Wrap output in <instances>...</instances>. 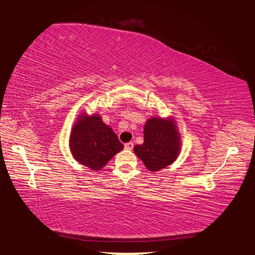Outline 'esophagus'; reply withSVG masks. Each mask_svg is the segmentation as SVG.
<instances>
[{"instance_id": "1", "label": "esophagus", "mask_w": 255, "mask_h": 255, "mask_svg": "<svg viewBox=\"0 0 255 255\" xmlns=\"http://www.w3.org/2000/svg\"><path fill=\"white\" fill-rule=\"evenodd\" d=\"M124 147H126V148L128 149V150H131V149H133V147H134V144H133V142L126 143V144H124Z\"/></svg>"}]
</instances>
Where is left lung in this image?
Here are the masks:
<instances>
[{
  "label": "left lung",
  "instance_id": "8db88e82",
  "mask_svg": "<svg viewBox=\"0 0 255 255\" xmlns=\"http://www.w3.org/2000/svg\"><path fill=\"white\" fill-rule=\"evenodd\" d=\"M180 133L174 118H149L144 126V143L135 145L134 153L150 171L173 164L179 156Z\"/></svg>",
  "mask_w": 255,
  "mask_h": 255
}]
</instances>
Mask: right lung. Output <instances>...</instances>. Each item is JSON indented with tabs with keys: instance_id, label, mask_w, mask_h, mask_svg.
<instances>
[{
	"instance_id": "1",
	"label": "right lung",
	"mask_w": 255,
	"mask_h": 255,
	"mask_svg": "<svg viewBox=\"0 0 255 255\" xmlns=\"http://www.w3.org/2000/svg\"><path fill=\"white\" fill-rule=\"evenodd\" d=\"M112 128L102 121L101 116L80 113L71 128L69 148L78 163L92 170H100L114 155L123 149Z\"/></svg>"
}]
</instances>
